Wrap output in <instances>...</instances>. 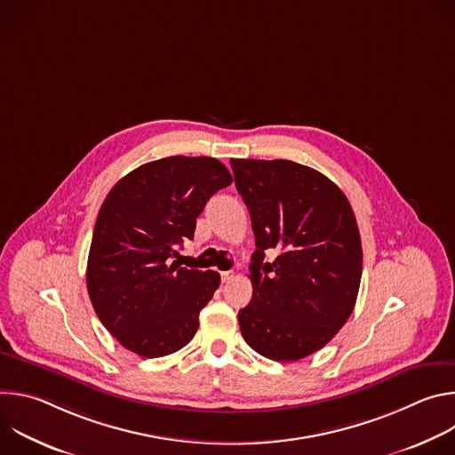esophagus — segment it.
<instances>
[{
  "label": "esophagus",
  "mask_w": 455,
  "mask_h": 455,
  "mask_svg": "<svg viewBox=\"0 0 455 455\" xmlns=\"http://www.w3.org/2000/svg\"><path fill=\"white\" fill-rule=\"evenodd\" d=\"M234 277H235V272H234V270H228V272H223V274H221V281H223V283H230V281H234Z\"/></svg>",
  "instance_id": "1"
}]
</instances>
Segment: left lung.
I'll return each mask as SVG.
<instances>
[{"mask_svg":"<svg viewBox=\"0 0 455 455\" xmlns=\"http://www.w3.org/2000/svg\"><path fill=\"white\" fill-rule=\"evenodd\" d=\"M257 250L251 300L239 309L246 344L295 362L326 346L353 313L362 243L346 194L322 172L290 160H230ZM265 251H275L274 262Z\"/></svg>","mask_w":455,"mask_h":455,"instance_id":"1","label":"left lung"}]
</instances>
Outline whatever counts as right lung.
Here are the masks:
<instances>
[{"instance_id":"add662e5","label":"right lung","mask_w":455,"mask_h":455,"mask_svg":"<svg viewBox=\"0 0 455 455\" xmlns=\"http://www.w3.org/2000/svg\"><path fill=\"white\" fill-rule=\"evenodd\" d=\"M232 183L216 158L169 156L125 174L106 196L88 255L86 284L104 328L129 351L158 358L187 346L220 274L172 259L212 194Z\"/></svg>"}]
</instances>
